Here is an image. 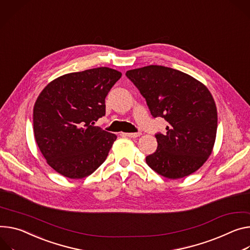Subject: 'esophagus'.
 Segmentation results:
<instances>
[{
  "label": "esophagus",
  "mask_w": 250,
  "mask_h": 250,
  "mask_svg": "<svg viewBox=\"0 0 250 250\" xmlns=\"http://www.w3.org/2000/svg\"><path fill=\"white\" fill-rule=\"evenodd\" d=\"M123 135L128 138H139L141 135V132H123Z\"/></svg>",
  "instance_id": "34e87169"
}]
</instances>
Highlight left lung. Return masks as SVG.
Segmentation results:
<instances>
[{
	"label": "left lung",
	"instance_id": "8db88e82",
	"mask_svg": "<svg viewBox=\"0 0 250 250\" xmlns=\"http://www.w3.org/2000/svg\"><path fill=\"white\" fill-rule=\"evenodd\" d=\"M125 76L146 99L153 118L167 122L166 134L156 133L157 148L147 166L176 179L196 171L211 154L217 130V110L208 88L171 67L147 65Z\"/></svg>",
	"mask_w": 250,
	"mask_h": 250
}]
</instances>
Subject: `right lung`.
Returning a JSON list of instances; mask_svg holds the SVG:
<instances>
[{
	"mask_svg": "<svg viewBox=\"0 0 250 250\" xmlns=\"http://www.w3.org/2000/svg\"><path fill=\"white\" fill-rule=\"evenodd\" d=\"M121 77V72L105 66L71 73L39 95L33 112L35 139L60 174L83 178L105 161L117 135L95 124L105 115V97Z\"/></svg>",
	"mask_w": 250,
	"mask_h": 250,
	"instance_id": "add662e5",
	"label": "right lung"
}]
</instances>
